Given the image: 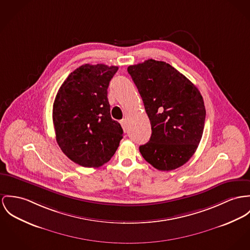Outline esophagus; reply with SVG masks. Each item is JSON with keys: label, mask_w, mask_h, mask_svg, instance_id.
<instances>
[{"label": "esophagus", "mask_w": 250, "mask_h": 250, "mask_svg": "<svg viewBox=\"0 0 250 250\" xmlns=\"http://www.w3.org/2000/svg\"><path fill=\"white\" fill-rule=\"evenodd\" d=\"M120 124H121V125H122L124 131H125V130H126V122H125V120H121V121H120Z\"/></svg>", "instance_id": "1"}]
</instances>
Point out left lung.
Returning <instances> with one entry per match:
<instances>
[{
    "instance_id": "obj_1",
    "label": "left lung",
    "mask_w": 250,
    "mask_h": 250,
    "mask_svg": "<svg viewBox=\"0 0 250 250\" xmlns=\"http://www.w3.org/2000/svg\"><path fill=\"white\" fill-rule=\"evenodd\" d=\"M127 71L151 124L150 140L140 152L158 170L182 167L195 153L204 132L206 108L200 91L165 62L149 59L129 65Z\"/></svg>"
}]
</instances>
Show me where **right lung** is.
Returning a JSON list of instances; mask_svg holds the SVG:
<instances>
[{"mask_svg": "<svg viewBox=\"0 0 250 250\" xmlns=\"http://www.w3.org/2000/svg\"><path fill=\"white\" fill-rule=\"evenodd\" d=\"M118 66L85 63L69 74L53 104V125L62 151L84 167L107 163L123 139L110 115L107 88Z\"/></svg>", "mask_w": 250, "mask_h": 250, "instance_id": "add662e5", "label": "right lung"}]
</instances>
